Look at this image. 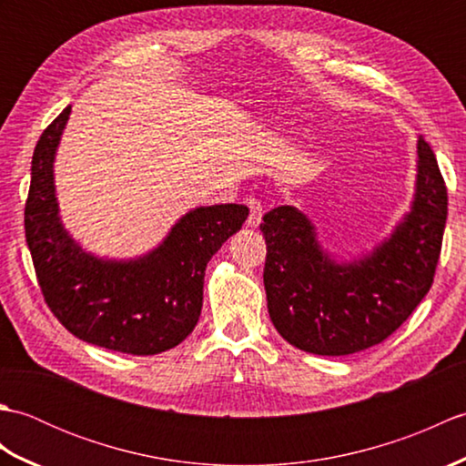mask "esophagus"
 <instances>
[{"mask_svg":"<svg viewBox=\"0 0 466 466\" xmlns=\"http://www.w3.org/2000/svg\"><path fill=\"white\" fill-rule=\"evenodd\" d=\"M246 206H248V218H246V224L250 228H256L262 222V204L256 198H248L246 200Z\"/></svg>","mask_w":466,"mask_h":466,"instance_id":"obj_1","label":"esophagus"}]
</instances>
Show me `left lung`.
Masks as SVG:
<instances>
[{
  "instance_id": "left-lung-1",
  "label": "left lung",
  "mask_w": 466,
  "mask_h": 466,
  "mask_svg": "<svg viewBox=\"0 0 466 466\" xmlns=\"http://www.w3.org/2000/svg\"><path fill=\"white\" fill-rule=\"evenodd\" d=\"M447 202L437 157L420 136L412 212L360 262L330 260L316 242L309 218L296 208L266 212L260 224L264 289L282 339L320 356L352 354L389 339L431 290Z\"/></svg>"
}]
</instances>
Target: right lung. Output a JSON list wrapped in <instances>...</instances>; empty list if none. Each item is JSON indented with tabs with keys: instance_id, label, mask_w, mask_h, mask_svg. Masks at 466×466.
Masks as SVG:
<instances>
[{
	"instance_id": "add662e5",
	"label": "right lung",
	"mask_w": 466,
	"mask_h": 466,
	"mask_svg": "<svg viewBox=\"0 0 466 466\" xmlns=\"http://www.w3.org/2000/svg\"><path fill=\"white\" fill-rule=\"evenodd\" d=\"M72 106L39 136L24 224L37 284L56 319L84 342L124 354H157L180 344L200 319L204 270L248 208H196L160 248L140 260L106 262L80 250L62 228L54 156Z\"/></svg>"
}]
</instances>
